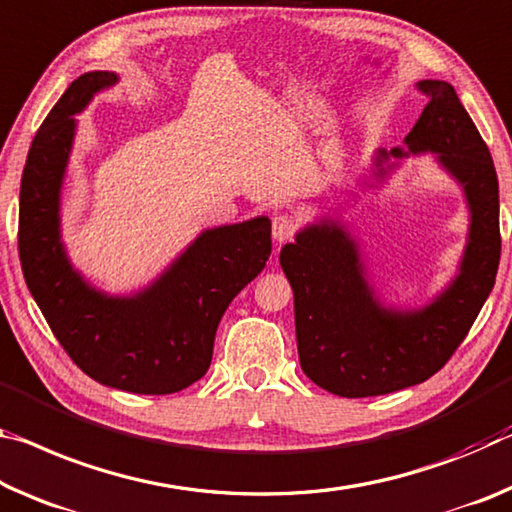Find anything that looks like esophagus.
Instances as JSON below:
<instances>
[{"label":"esophagus","instance_id":"obj_1","mask_svg":"<svg viewBox=\"0 0 512 512\" xmlns=\"http://www.w3.org/2000/svg\"><path fill=\"white\" fill-rule=\"evenodd\" d=\"M296 221H294V216H289V214H275L273 216V239L275 241H280V243H285V241H289L291 237H294L296 234Z\"/></svg>","mask_w":512,"mask_h":512}]
</instances>
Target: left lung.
<instances>
[{"instance_id": "8db88e82", "label": "left lung", "mask_w": 512, "mask_h": 512, "mask_svg": "<svg viewBox=\"0 0 512 512\" xmlns=\"http://www.w3.org/2000/svg\"><path fill=\"white\" fill-rule=\"evenodd\" d=\"M428 97L405 136L408 152H435L462 186L469 207V239L460 271L421 310H389L373 296L358 243L337 221L307 225L280 250V266L294 289L298 358L305 376L346 399L380 396L419 385L440 371L467 337L494 287L501 255L499 182L490 150L451 84L419 81ZM401 148L380 150L376 175L403 159Z\"/></svg>"}]
</instances>
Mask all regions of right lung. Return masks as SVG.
<instances>
[{
    "mask_svg": "<svg viewBox=\"0 0 512 512\" xmlns=\"http://www.w3.org/2000/svg\"><path fill=\"white\" fill-rule=\"evenodd\" d=\"M116 81L102 70L81 75L36 132L20 184V264L54 337L86 376L134 394H173L207 373L221 316L271 255V221L202 232L136 296L88 285L61 243V184L75 113Z\"/></svg>",
    "mask_w": 512,
    "mask_h": 512,
    "instance_id": "add662e5",
    "label": "right lung"
}]
</instances>
